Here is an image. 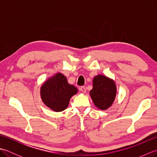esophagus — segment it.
I'll use <instances>...</instances> for the list:
<instances>
[{
    "mask_svg": "<svg viewBox=\"0 0 157 157\" xmlns=\"http://www.w3.org/2000/svg\"><path fill=\"white\" fill-rule=\"evenodd\" d=\"M80 91L82 92L83 93H86V88L85 86H82L80 88Z\"/></svg>",
    "mask_w": 157,
    "mask_h": 157,
    "instance_id": "1",
    "label": "esophagus"
}]
</instances>
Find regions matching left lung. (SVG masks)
I'll list each match as a JSON object with an SVG mask.
<instances>
[{"label": "left lung", "instance_id": "1", "mask_svg": "<svg viewBox=\"0 0 157 157\" xmlns=\"http://www.w3.org/2000/svg\"><path fill=\"white\" fill-rule=\"evenodd\" d=\"M116 93V85L112 79L102 75L94 77L90 95L96 107L101 110L109 108L115 101Z\"/></svg>", "mask_w": 157, "mask_h": 157}]
</instances>
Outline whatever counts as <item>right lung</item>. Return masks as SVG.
I'll return each instance as SVG.
<instances>
[{"mask_svg": "<svg viewBox=\"0 0 157 157\" xmlns=\"http://www.w3.org/2000/svg\"><path fill=\"white\" fill-rule=\"evenodd\" d=\"M78 92L77 88L69 84L64 75L57 73L43 84L40 96L48 108L55 112H61L67 109L70 98Z\"/></svg>", "mask_w": 157, "mask_h": 157, "instance_id": "obj_1", "label": "right lung"}]
</instances>
